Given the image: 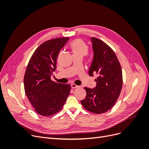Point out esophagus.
<instances>
[{
  "label": "esophagus",
  "instance_id": "obj_1",
  "mask_svg": "<svg viewBox=\"0 0 149 149\" xmlns=\"http://www.w3.org/2000/svg\"><path fill=\"white\" fill-rule=\"evenodd\" d=\"M79 86L78 85H76L75 84H71V88L73 89H75V88H79Z\"/></svg>",
  "mask_w": 149,
  "mask_h": 149
}]
</instances>
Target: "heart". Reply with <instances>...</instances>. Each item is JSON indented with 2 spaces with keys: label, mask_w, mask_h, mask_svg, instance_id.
Returning <instances> with one entry per match:
<instances>
[{
  "label": "heart",
  "mask_w": 149,
  "mask_h": 149,
  "mask_svg": "<svg viewBox=\"0 0 149 149\" xmlns=\"http://www.w3.org/2000/svg\"><path fill=\"white\" fill-rule=\"evenodd\" d=\"M71 48L74 56H84L87 55L88 52V47L86 44L80 39H76L72 42Z\"/></svg>",
  "instance_id": "heart-1"
}]
</instances>
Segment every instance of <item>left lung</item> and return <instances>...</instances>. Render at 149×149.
<instances>
[{
  "mask_svg": "<svg viewBox=\"0 0 149 149\" xmlns=\"http://www.w3.org/2000/svg\"><path fill=\"white\" fill-rule=\"evenodd\" d=\"M93 59L89 75L97 74L94 88L84 87L86 96L81 101L83 106L95 114L111 109L118 100L123 86V73L120 63L112 48L102 40L93 37Z\"/></svg>",
  "mask_w": 149,
  "mask_h": 149,
  "instance_id": "obj_1",
  "label": "left lung"
}]
</instances>
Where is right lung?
Returning a JSON list of instances; mask_svg holds the SVG:
<instances>
[{
  "mask_svg": "<svg viewBox=\"0 0 149 149\" xmlns=\"http://www.w3.org/2000/svg\"><path fill=\"white\" fill-rule=\"evenodd\" d=\"M68 40L56 38L43 42L36 49L26 67L25 92L35 111L41 116H52L60 111L70 94V84L51 79L56 69L58 54Z\"/></svg>",
  "mask_w": 149,
  "mask_h": 149,
  "instance_id": "right-lung-1",
  "label": "right lung"
}]
</instances>
